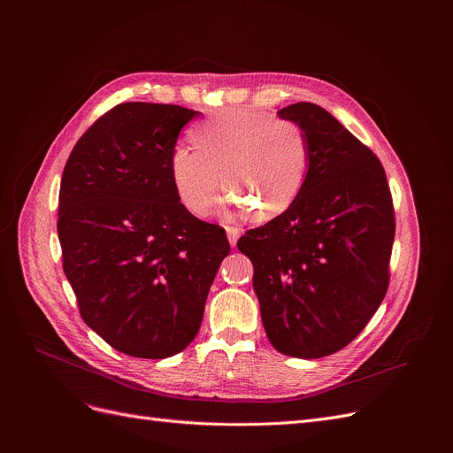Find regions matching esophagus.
Masks as SVG:
<instances>
[{
  "label": "esophagus",
  "mask_w": 453,
  "mask_h": 453,
  "mask_svg": "<svg viewBox=\"0 0 453 453\" xmlns=\"http://www.w3.org/2000/svg\"><path fill=\"white\" fill-rule=\"evenodd\" d=\"M226 231H227L229 244L234 248V246H236V241H239V236H241V229H239V227H234V226H227V227H226Z\"/></svg>",
  "instance_id": "1"
}]
</instances>
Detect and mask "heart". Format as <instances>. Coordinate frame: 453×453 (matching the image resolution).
I'll return each instance as SVG.
<instances>
[{"label":"heart","mask_w":453,"mask_h":453,"mask_svg":"<svg viewBox=\"0 0 453 453\" xmlns=\"http://www.w3.org/2000/svg\"><path fill=\"white\" fill-rule=\"evenodd\" d=\"M190 139L196 149H173L171 178L180 202L196 217L217 203L220 171L231 190L226 205L251 209L257 219L287 211L311 174V139L292 119L229 108L196 125Z\"/></svg>","instance_id":"b5f03b06"}]
</instances>
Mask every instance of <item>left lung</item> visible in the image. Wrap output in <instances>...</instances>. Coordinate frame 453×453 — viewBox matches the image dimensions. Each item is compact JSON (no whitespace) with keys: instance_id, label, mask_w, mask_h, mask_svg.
Returning a JSON list of instances; mask_svg holds the SVG:
<instances>
[{"instance_id":"obj_1","label":"left lung","mask_w":453,"mask_h":453,"mask_svg":"<svg viewBox=\"0 0 453 453\" xmlns=\"http://www.w3.org/2000/svg\"><path fill=\"white\" fill-rule=\"evenodd\" d=\"M312 147L297 200L236 242L253 263V288L270 343L296 358H323L365 328L389 287L395 209L374 152L325 108L279 111Z\"/></svg>"}]
</instances>
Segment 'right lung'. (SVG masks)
<instances>
[{"label": "right lung", "instance_id": "right-lung-1", "mask_svg": "<svg viewBox=\"0 0 453 453\" xmlns=\"http://www.w3.org/2000/svg\"><path fill=\"white\" fill-rule=\"evenodd\" d=\"M196 115L176 104H117L64 166V273L84 323L134 358H169L196 338L231 250L226 231L190 214L173 185V149Z\"/></svg>", "mask_w": 453, "mask_h": 453}]
</instances>
